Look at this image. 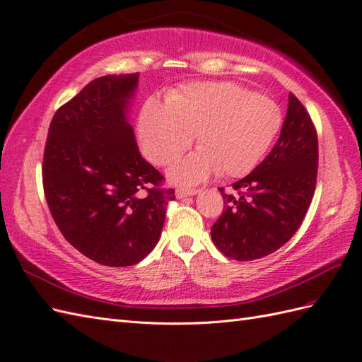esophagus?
Returning a JSON list of instances; mask_svg holds the SVG:
<instances>
[{"label": "esophagus", "mask_w": 362, "mask_h": 362, "mask_svg": "<svg viewBox=\"0 0 362 362\" xmlns=\"http://www.w3.org/2000/svg\"><path fill=\"white\" fill-rule=\"evenodd\" d=\"M199 189L196 188H177L175 189V196H177L179 199H183V197H188V196H194L197 194Z\"/></svg>", "instance_id": "esophagus-1"}]
</instances>
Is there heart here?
I'll return each mask as SVG.
<instances>
[{"mask_svg":"<svg viewBox=\"0 0 362 362\" xmlns=\"http://www.w3.org/2000/svg\"><path fill=\"white\" fill-rule=\"evenodd\" d=\"M282 123L281 109L265 95L236 83H191L171 92L162 103L149 98L139 119L143 154L168 166L192 146L199 151L175 165L170 177L196 183L219 171L242 177L253 171L270 149Z\"/></svg>","mask_w":362,"mask_h":362,"instance_id":"obj_1","label":"heart"}]
</instances>
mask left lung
I'll use <instances>...</instances> for the list:
<instances>
[{"label":"left lung","mask_w":362,"mask_h":362,"mask_svg":"<svg viewBox=\"0 0 362 362\" xmlns=\"http://www.w3.org/2000/svg\"><path fill=\"white\" fill-rule=\"evenodd\" d=\"M317 177V134L296 95L272 153L223 196L225 211L211 226L217 250L234 260L274 253L298 231L312 204Z\"/></svg>","instance_id":"left-lung-1"}]
</instances>
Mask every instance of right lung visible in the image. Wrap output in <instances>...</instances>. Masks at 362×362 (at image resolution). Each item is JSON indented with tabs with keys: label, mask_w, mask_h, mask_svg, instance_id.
Listing matches in <instances>:
<instances>
[{
	"label": "right lung",
	"mask_w": 362,
	"mask_h": 362,
	"mask_svg": "<svg viewBox=\"0 0 362 362\" xmlns=\"http://www.w3.org/2000/svg\"><path fill=\"white\" fill-rule=\"evenodd\" d=\"M139 72L92 80L58 107L43 156L47 206L64 239L107 267L145 259L160 239L175 199L141 157L126 120Z\"/></svg>",
	"instance_id": "right-lung-1"
}]
</instances>
